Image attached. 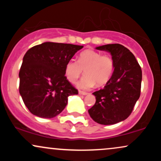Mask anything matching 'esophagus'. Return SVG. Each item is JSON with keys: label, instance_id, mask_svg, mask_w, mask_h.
I'll use <instances>...</instances> for the list:
<instances>
[{"label": "esophagus", "instance_id": "esophagus-1", "mask_svg": "<svg viewBox=\"0 0 161 161\" xmlns=\"http://www.w3.org/2000/svg\"><path fill=\"white\" fill-rule=\"evenodd\" d=\"M79 93L80 94V95H88V92H83V91H79Z\"/></svg>", "mask_w": 161, "mask_h": 161}]
</instances>
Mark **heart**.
I'll return each mask as SVG.
<instances>
[{
    "label": "heart",
    "mask_w": 161,
    "mask_h": 161,
    "mask_svg": "<svg viewBox=\"0 0 161 161\" xmlns=\"http://www.w3.org/2000/svg\"><path fill=\"white\" fill-rule=\"evenodd\" d=\"M86 75L77 83L82 89H89L96 84L104 86L111 78L114 70V60L108 54H102L94 50H85L79 53L78 60H68L65 66V75L68 81L73 83L83 73Z\"/></svg>",
    "instance_id": "b5f03b06"
}]
</instances>
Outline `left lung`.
I'll return each mask as SVG.
<instances>
[{
    "label": "left lung",
    "mask_w": 161,
    "mask_h": 161,
    "mask_svg": "<svg viewBox=\"0 0 161 161\" xmlns=\"http://www.w3.org/2000/svg\"><path fill=\"white\" fill-rule=\"evenodd\" d=\"M96 48L111 53L114 71L104 88L93 93L96 102L88 110V114L100 124H115L130 115L139 98L142 79L141 66L133 53L119 44Z\"/></svg>",
    "instance_id": "1"
}]
</instances>
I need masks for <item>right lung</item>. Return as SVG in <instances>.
I'll return each instance as SVG.
<instances>
[{
	"instance_id": "right-lung-1",
	"label": "right lung",
	"mask_w": 161,
	"mask_h": 161,
	"mask_svg": "<svg viewBox=\"0 0 161 161\" xmlns=\"http://www.w3.org/2000/svg\"><path fill=\"white\" fill-rule=\"evenodd\" d=\"M83 46L45 42L28 50L20 68L19 91L26 108L42 118H53L78 95L65 75V66Z\"/></svg>"
}]
</instances>
